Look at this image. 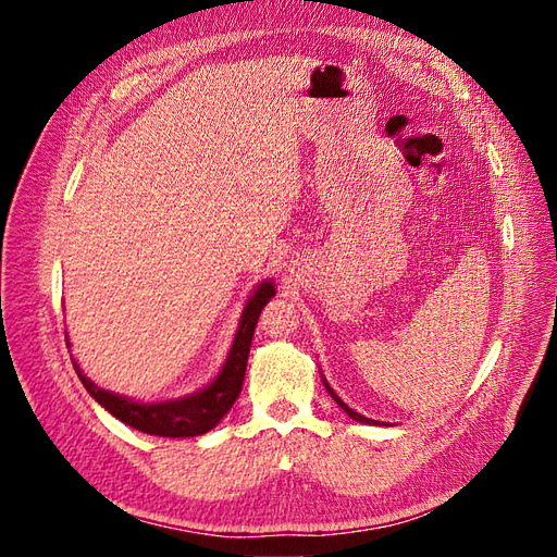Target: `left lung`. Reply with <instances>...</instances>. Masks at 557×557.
Wrapping results in <instances>:
<instances>
[{"label": "left lung", "mask_w": 557, "mask_h": 557, "mask_svg": "<svg viewBox=\"0 0 557 557\" xmlns=\"http://www.w3.org/2000/svg\"><path fill=\"white\" fill-rule=\"evenodd\" d=\"M325 387H327V393L332 395V399H334L336 404H339V407H342V409H344V411H346V413H348V416H350L352 420H360V423H367V425H372V420H369V418H364V416H360V413H356V411H352L350 407H346V404H344V401H342L339 397H336V393H334V391H332V387L327 385V381H325Z\"/></svg>", "instance_id": "obj_1"}]
</instances>
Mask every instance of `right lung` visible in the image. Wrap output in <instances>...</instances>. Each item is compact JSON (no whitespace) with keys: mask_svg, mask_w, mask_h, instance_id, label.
Wrapping results in <instances>:
<instances>
[{"mask_svg":"<svg viewBox=\"0 0 557 557\" xmlns=\"http://www.w3.org/2000/svg\"><path fill=\"white\" fill-rule=\"evenodd\" d=\"M274 295H276L274 283L264 281L256 290V295L248 299L223 372L218 374V379L209 387L190 397L158 401V404H139V401L125 399L121 395H113L109 391H102V387H97L86 374H81V369L76 364L74 369L81 383L86 385V391L102 404L109 413H113L117 420H123L125 425L134 430H141L146 434H156V436H174V440L176 436L207 434L211 428L221 423V418L232 409L234 399H237L242 393L252 332H256L258 318L264 305Z\"/></svg>","mask_w":557,"mask_h":557,"instance_id":"obj_1","label":"right lung"}]
</instances>
